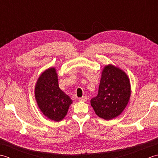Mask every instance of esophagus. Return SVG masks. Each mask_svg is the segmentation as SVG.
Returning a JSON list of instances; mask_svg holds the SVG:
<instances>
[{"instance_id": "34e87169", "label": "esophagus", "mask_w": 158, "mask_h": 158, "mask_svg": "<svg viewBox=\"0 0 158 158\" xmlns=\"http://www.w3.org/2000/svg\"><path fill=\"white\" fill-rule=\"evenodd\" d=\"M79 101L85 102V101H87V100H88V97H87L86 96H84L81 97V98H79Z\"/></svg>"}]
</instances>
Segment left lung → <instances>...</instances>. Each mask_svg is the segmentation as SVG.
Masks as SVG:
<instances>
[{
	"mask_svg": "<svg viewBox=\"0 0 158 158\" xmlns=\"http://www.w3.org/2000/svg\"><path fill=\"white\" fill-rule=\"evenodd\" d=\"M131 94L130 79L119 68L109 64L103 69L98 95L91 99L96 114L105 120L119 116L125 109Z\"/></svg>",
	"mask_w": 158,
	"mask_h": 158,
	"instance_id": "obj_1",
	"label": "left lung"
}]
</instances>
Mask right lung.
<instances>
[{"instance_id": "1", "label": "right lung", "mask_w": 158, "mask_h": 158, "mask_svg": "<svg viewBox=\"0 0 158 158\" xmlns=\"http://www.w3.org/2000/svg\"><path fill=\"white\" fill-rule=\"evenodd\" d=\"M35 96L38 106L48 119L60 122L66 115L73 101L58 85V74L55 68L43 72L36 81Z\"/></svg>"}]
</instances>
